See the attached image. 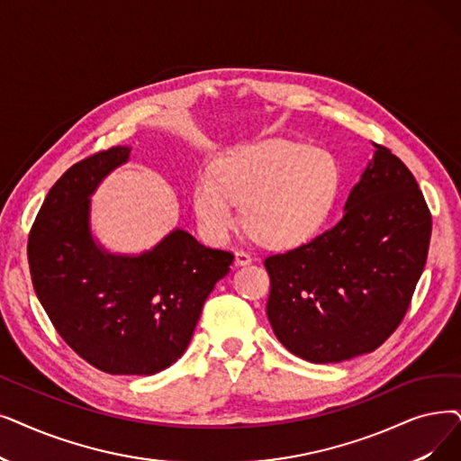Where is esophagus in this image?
<instances>
[{"mask_svg": "<svg viewBox=\"0 0 461 461\" xmlns=\"http://www.w3.org/2000/svg\"><path fill=\"white\" fill-rule=\"evenodd\" d=\"M252 264V256L245 250H237L235 252V266H249Z\"/></svg>", "mask_w": 461, "mask_h": 461, "instance_id": "34e87169", "label": "esophagus"}]
</instances>
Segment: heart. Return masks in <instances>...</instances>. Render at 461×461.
Masks as SVG:
<instances>
[{"mask_svg": "<svg viewBox=\"0 0 461 461\" xmlns=\"http://www.w3.org/2000/svg\"><path fill=\"white\" fill-rule=\"evenodd\" d=\"M339 188L341 167L328 150L266 139L231 150L199 176L194 211L220 241L237 224L235 203H243V224L258 243L294 249L324 226Z\"/></svg>", "mask_w": 461, "mask_h": 461, "instance_id": "heart-1", "label": "heart"}]
</instances>
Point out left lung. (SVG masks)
Returning a JSON list of instances; mask_svg holds the SVG:
<instances>
[{"label":"left lung","instance_id":"8db88e82","mask_svg":"<svg viewBox=\"0 0 461 461\" xmlns=\"http://www.w3.org/2000/svg\"><path fill=\"white\" fill-rule=\"evenodd\" d=\"M375 149L343 218L264 262L269 324L292 354L312 364H337L383 345L403 320L426 266V199L402 159Z\"/></svg>","mask_w":461,"mask_h":461}]
</instances>
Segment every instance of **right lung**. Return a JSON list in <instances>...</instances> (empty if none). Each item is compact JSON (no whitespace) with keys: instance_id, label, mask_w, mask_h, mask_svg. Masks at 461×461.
Returning a JSON list of instances; mask_svg holds the SVG:
<instances>
[{"instance_id":"1","label":"right lung","mask_w":461,"mask_h":461,"mask_svg":"<svg viewBox=\"0 0 461 461\" xmlns=\"http://www.w3.org/2000/svg\"><path fill=\"white\" fill-rule=\"evenodd\" d=\"M113 147L71 166L47 194L28 239L33 290L59 337L111 375H154L181 357L233 254L176 228L141 254H114L90 226V197L126 164Z\"/></svg>"}]
</instances>
